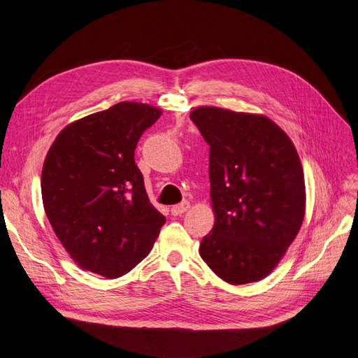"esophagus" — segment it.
<instances>
[{
    "label": "esophagus",
    "mask_w": 358,
    "mask_h": 358,
    "mask_svg": "<svg viewBox=\"0 0 358 358\" xmlns=\"http://www.w3.org/2000/svg\"><path fill=\"white\" fill-rule=\"evenodd\" d=\"M188 208H189V202H182V203H179V205H174V206L171 208V215H180V214H184V213L188 211Z\"/></svg>",
    "instance_id": "obj_1"
}]
</instances>
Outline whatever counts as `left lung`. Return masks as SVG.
<instances>
[{"instance_id":"left-lung-1","label":"left lung","mask_w":358,"mask_h":358,"mask_svg":"<svg viewBox=\"0 0 358 358\" xmlns=\"http://www.w3.org/2000/svg\"><path fill=\"white\" fill-rule=\"evenodd\" d=\"M189 118L209 144L214 228L199 254L223 281H259L278 266L305 215L303 170L292 139L258 113L214 106Z\"/></svg>"}]
</instances>
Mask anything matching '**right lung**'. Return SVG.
Instances as JSON below:
<instances>
[{"instance_id":"1","label":"right lung","mask_w":358,"mask_h":358,"mask_svg":"<svg viewBox=\"0 0 358 358\" xmlns=\"http://www.w3.org/2000/svg\"><path fill=\"white\" fill-rule=\"evenodd\" d=\"M161 113L121 101L68 124L50 147L41 176L43 209L83 270L123 276L158 238L165 217L145 193L135 149Z\"/></svg>"}]
</instances>
